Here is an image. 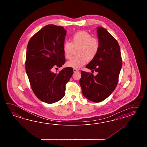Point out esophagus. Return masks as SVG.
Instances as JSON below:
<instances>
[{
    "label": "esophagus",
    "mask_w": 147,
    "mask_h": 147,
    "mask_svg": "<svg viewBox=\"0 0 147 147\" xmlns=\"http://www.w3.org/2000/svg\"><path fill=\"white\" fill-rule=\"evenodd\" d=\"M73 70H74V72H77H77H78V71H79V70H78V69H75V68H74V69H73Z\"/></svg>",
    "instance_id": "obj_1"
}]
</instances>
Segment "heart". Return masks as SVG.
Returning <instances> with one entry per match:
<instances>
[{
  "label": "heart",
  "instance_id": "obj_1",
  "mask_svg": "<svg viewBox=\"0 0 147 147\" xmlns=\"http://www.w3.org/2000/svg\"><path fill=\"white\" fill-rule=\"evenodd\" d=\"M78 48L77 56L67 63V66L79 69L85 65L87 61H91L96 57L100 48L99 41L86 31H78L71 37V42H65L63 45V52L67 59L72 56L74 49Z\"/></svg>",
  "mask_w": 147,
  "mask_h": 147
}]
</instances>
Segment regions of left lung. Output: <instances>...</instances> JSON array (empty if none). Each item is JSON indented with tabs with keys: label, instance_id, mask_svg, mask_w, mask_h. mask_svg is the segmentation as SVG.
Returning a JSON list of instances; mask_svg holds the SVG:
<instances>
[{
	"label": "left lung",
	"instance_id": "8db88e82",
	"mask_svg": "<svg viewBox=\"0 0 147 147\" xmlns=\"http://www.w3.org/2000/svg\"><path fill=\"white\" fill-rule=\"evenodd\" d=\"M100 48L96 57L86 66L98 72L82 71L79 83L83 95L94 102H99L109 97L115 89L122 67L120 46L116 39L105 28L97 27Z\"/></svg>",
	"mask_w": 147,
	"mask_h": 147
}]
</instances>
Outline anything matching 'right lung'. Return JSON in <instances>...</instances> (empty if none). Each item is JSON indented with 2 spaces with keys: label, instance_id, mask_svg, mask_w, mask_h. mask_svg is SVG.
<instances>
[{
  "label": "right lung",
  "instance_id": "add662e5",
  "mask_svg": "<svg viewBox=\"0 0 147 147\" xmlns=\"http://www.w3.org/2000/svg\"><path fill=\"white\" fill-rule=\"evenodd\" d=\"M66 33L62 26L46 25L28 42L26 73L34 94L46 103H54L63 98L66 84L73 74L71 67L57 74L53 72V68L61 67L65 62L63 48Z\"/></svg>",
  "mask_w": 147,
  "mask_h": 147
}]
</instances>
